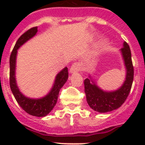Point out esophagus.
Instances as JSON below:
<instances>
[{
	"instance_id": "esophagus-1",
	"label": "esophagus",
	"mask_w": 145,
	"mask_h": 145,
	"mask_svg": "<svg viewBox=\"0 0 145 145\" xmlns=\"http://www.w3.org/2000/svg\"><path fill=\"white\" fill-rule=\"evenodd\" d=\"M81 70V65L78 62H75L73 65H72L70 69V73H75V72H78V71Z\"/></svg>"
}]
</instances>
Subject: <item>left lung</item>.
Wrapping results in <instances>:
<instances>
[{"label": "left lung", "mask_w": 145, "mask_h": 145, "mask_svg": "<svg viewBox=\"0 0 145 145\" xmlns=\"http://www.w3.org/2000/svg\"><path fill=\"white\" fill-rule=\"evenodd\" d=\"M120 52L126 70V75L125 81L120 88L114 91H105L97 86L91 76L84 80L87 103L97 112H107L119 108L130 93L134 80V67L130 48L126 42L123 43V47Z\"/></svg>", "instance_id": "left-lung-1"}]
</instances>
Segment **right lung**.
I'll return each instance as SVG.
<instances>
[{"label": "right lung", "mask_w": 145, "mask_h": 145, "mask_svg": "<svg viewBox=\"0 0 145 145\" xmlns=\"http://www.w3.org/2000/svg\"><path fill=\"white\" fill-rule=\"evenodd\" d=\"M38 27H35L28 29L17 40L14 47L10 56V88L13 94L16 99V102L20 107L28 114L36 117H44L47 116L53 110L57 104L59 91L61 88L66 83L68 78V70L67 67H65L59 72L56 76L53 87L49 93L44 97L40 99L28 98L23 95L20 91L16 83L15 78V69H16V59L17 54V50L22 45H23L28 40L33 38L36 35Z\"/></svg>", "instance_id": "right-lung-1"}]
</instances>
